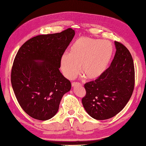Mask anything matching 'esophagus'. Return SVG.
Returning a JSON list of instances; mask_svg holds the SVG:
<instances>
[{"instance_id": "obj_1", "label": "esophagus", "mask_w": 146, "mask_h": 146, "mask_svg": "<svg viewBox=\"0 0 146 146\" xmlns=\"http://www.w3.org/2000/svg\"><path fill=\"white\" fill-rule=\"evenodd\" d=\"M82 85L80 83H77V82H73L72 83V87H78V86H82Z\"/></svg>"}]
</instances>
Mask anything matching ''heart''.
Returning <instances> with one entry per match:
<instances>
[{
    "mask_svg": "<svg viewBox=\"0 0 146 146\" xmlns=\"http://www.w3.org/2000/svg\"><path fill=\"white\" fill-rule=\"evenodd\" d=\"M114 47L109 40L82 37L76 39L70 47L68 54L60 59L63 75L69 80L74 78L80 72L87 80L100 77L113 59Z\"/></svg>",
    "mask_w": 146,
    "mask_h": 146,
    "instance_id": "heart-1",
    "label": "heart"
}]
</instances>
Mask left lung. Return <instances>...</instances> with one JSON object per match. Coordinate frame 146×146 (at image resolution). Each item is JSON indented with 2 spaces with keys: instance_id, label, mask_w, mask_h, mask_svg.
Returning a JSON list of instances; mask_svg holds the SVG:
<instances>
[{
  "instance_id": "8db88e82",
  "label": "left lung",
  "mask_w": 146,
  "mask_h": 146,
  "mask_svg": "<svg viewBox=\"0 0 146 146\" xmlns=\"http://www.w3.org/2000/svg\"><path fill=\"white\" fill-rule=\"evenodd\" d=\"M114 44L116 51L111 66L100 77L85 84L83 106L96 120H107L120 113L131 98L135 87L132 56L120 42L114 41Z\"/></svg>"
}]
</instances>
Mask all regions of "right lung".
Returning <instances> with one entry per match:
<instances>
[{
    "label": "right lung",
    "mask_w": 146,
    "mask_h": 146,
    "mask_svg": "<svg viewBox=\"0 0 146 146\" xmlns=\"http://www.w3.org/2000/svg\"><path fill=\"white\" fill-rule=\"evenodd\" d=\"M74 35L72 28L37 35L18 50L11 69V85L19 105L33 118H52L63 96L70 90V82L59 68L61 57Z\"/></svg>",
    "instance_id": "add662e5"
}]
</instances>
